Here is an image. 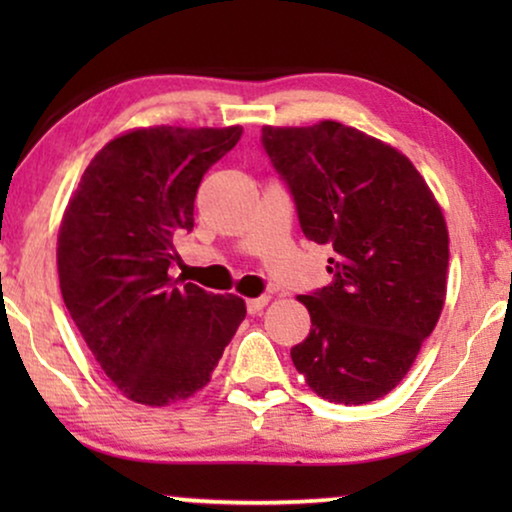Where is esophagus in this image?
I'll return each mask as SVG.
<instances>
[{
    "label": "esophagus",
    "mask_w": 512,
    "mask_h": 512,
    "mask_svg": "<svg viewBox=\"0 0 512 512\" xmlns=\"http://www.w3.org/2000/svg\"><path fill=\"white\" fill-rule=\"evenodd\" d=\"M268 296H261V298H251L247 300V312L249 314H261V310L265 305H268Z\"/></svg>",
    "instance_id": "34e87169"
}]
</instances>
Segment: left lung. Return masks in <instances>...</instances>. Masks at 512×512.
I'll return each instance as SVG.
<instances>
[{
  "label": "left lung",
  "mask_w": 512,
  "mask_h": 512,
  "mask_svg": "<svg viewBox=\"0 0 512 512\" xmlns=\"http://www.w3.org/2000/svg\"><path fill=\"white\" fill-rule=\"evenodd\" d=\"M261 144L307 240L333 249L331 284L298 298L312 331L291 349L293 366L326 401H377L443 312V212L403 153L349 125L263 128Z\"/></svg>",
  "instance_id": "1"
}]
</instances>
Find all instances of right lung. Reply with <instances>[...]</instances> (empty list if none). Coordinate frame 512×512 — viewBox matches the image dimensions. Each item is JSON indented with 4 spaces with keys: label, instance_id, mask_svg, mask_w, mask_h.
Here are the masks:
<instances>
[{
    "label": "right lung",
    "instance_id": "add662e5",
    "mask_svg": "<svg viewBox=\"0 0 512 512\" xmlns=\"http://www.w3.org/2000/svg\"><path fill=\"white\" fill-rule=\"evenodd\" d=\"M242 128H146L93 158L62 216L60 291L90 352L130 401L170 405L200 391L247 307L170 277L174 235L193 230L205 172Z\"/></svg>",
    "mask_w": 512,
    "mask_h": 512
}]
</instances>
